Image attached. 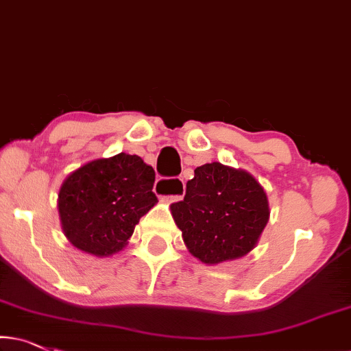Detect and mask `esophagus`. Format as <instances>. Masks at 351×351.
Masks as SVG:
<instances>
[{
	"label": "esophagus",
	"instance_id": "34e87169",
	"mask_svg": "<svg viewBox=\"0 0 351 351\" xmlns=\"http://www.w3.org/2000/svg\"><path fill=\"white\" fill-rule=\"evenodd\" d=\"M155 193L165 201H179L185 195V182L184 179H160L155 184Z\"/></svg>",
	"mask_w": 351,
	"mask_h": 351
}]
</instances>
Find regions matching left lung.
Returning a JSON list of instances; mask_svg holds the SVG:
<instances>
[{
    "instance_id": "1",
    "label": "left lung",
    "mask_w": 351,
    "mask_h": 351,
    "mask_svg": "<svg viewBox=\"0 0 351 351\" xmlns=\"http://www.w3.org/2000/svg\"><path fill=\"white\" fill-rule=\"evenodd\" d=\"M176 225L193 256L220 264L245 256L269 221V201L250 172L221 163L195 169L184 201L171 206Z\"/></svg>"
}]
</instances>
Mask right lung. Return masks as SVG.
I'll return each mask as SVG.
<instances>
[{"instance_id":"obj_1","label":"right lung","mask_w":351,"mask_h":351,"mask_svg":"<svg viewBox=\"0 0 351 351\" xmlns=\"http://www.w3.org/2000/svg\"><path fill=\"white\" fill-rule=\"evenodd\" d=\"M154 167L138 155L96 158L71 172L58 193L63 232L80 252L108 258L123 250L141 217L158 199Z\"/></svg>"}]
</instances>
